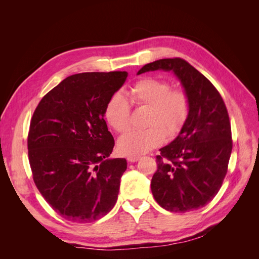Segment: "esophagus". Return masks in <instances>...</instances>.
<instances>
[{
	"mask_svg": "<svg viewBox=\"0 0 259 259\" xmlns=\"http://www.w3.org/2000/svg\"><path fill=\"white\" fill-rule=\"evenodd\" d=\"M139 160V156L138 155H128L127 156V161L128 162H136Z\"/></svg>",
	"mask_w": 259,
	"mask_h": 259,
	"instance_id": "34e87169",
	"label": "esophagus"
}]
</instances>
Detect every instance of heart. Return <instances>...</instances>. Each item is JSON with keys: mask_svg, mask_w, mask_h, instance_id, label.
Listing matches in <instances>:
<instances>
[{"mask_svg": "<svg viewBox=\"0 0 259 259\" xmlns=\"http://www.w3.org/2000/svg\"><path fill=\"white\" fill-rule=\"evenodd\" d=\"M168 82L147 76L130 88V95L137 106L149 107L146 130L130 131L123 135L117 148L126 155H139L160 146L165 134L176 136L189 115L190 101L180 90H170ZM105 119L117 133L126 132L131 124L128 100L122 93H114L105 107Z\"/></svg>", "mask_w": 259, "mask_h": 259, "instance_id": "b5f03b06", "label": "heart"}]
</instances>
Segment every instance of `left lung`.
Returning <instances> with one entry per match:
<instances>
[{"instance_id": "1", "label": "left lung", "mask_w": 259, "mask_h": 259, "mask_svg": "<svg viewBox=\"0 0 259 259\" xmlns=\"http://www.w3.org/2000/svg\"><path fill=\"white\" fill-rule=\"evenodd\" d=\"M171 71L189 97V115L178 136L156 155L151 191L159 205L175 213L205 206L221 189L232 150L231 125L221 96L206 77L182 58L145 65L137 74Z\"/></svg>"}]
</instances>
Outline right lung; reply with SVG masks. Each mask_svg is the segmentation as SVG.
Here are the masks:
<instances>
[{"mask_svg": "<svg viewBox=\"0 0 259 259\" xmlns=\"http://www.w3.org/2000/svg\"><path fill=\"white\" fill-rule=\"evenodd\" d=\"M126 71L70 75L38 103L30 123L28 155L46 202L73 223H92L117 200L125 159H111L114 139L104 119L108 99Z\"/></svg>", "mask_w": 259, "mask_h": 259, "instance_id": "add662e5", "label": "right lung"}]
</instances>
